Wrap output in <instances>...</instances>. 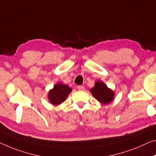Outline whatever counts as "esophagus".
<instances>
[{
    "label": "esophagus",
    "mask_w": 156,
    "mask_h": 156,
    "mask_svg": "<svg viewBox=\"0 0 156 156\" xmlns=\"http://www.w3.org/2000/svg\"><path fill=\"white\" fill-rule=\"evenodd\" d=\"M78 90L80 91H83L84 90H85V87L83 85H79V86H78Z\"/></svg>",
    "instance_id": "1"
}]
</instances>
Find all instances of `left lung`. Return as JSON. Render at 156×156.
Here are the masks:
<instances>
[{
    "mask_svg": "<svg viewBox=\"0 0 156 156\" xmlns=\"http://www.w3.org/2000/svg\"><path fill=\"white\" fill-rule=\"evenodd\" d=\"M90 91L96 99L103 104L110 103L115 96L114 91L101 81H97L95 83L94 87L91 89Z\"/></svg>",
    "mask_w": 156,
    "mask_h": 156,
    "instance_id": "left-lung-1",
    "label": "left lung"
}]
</instances>
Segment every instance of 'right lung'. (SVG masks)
<instances>
[{
  "instance_id": "add662e5",
  "label": "right lung",
  "mask_w": 156,
  "mask_h": 156,
  "mask_svg": "<svg viewBox=\"0 0 156 156\" xmlns=\"http://www.w3.org/2000/svg\"><path fill=\"white\" fill-rule=\"evenodd\" d=\"M72 91L68 85L62 83H58L54 85L53 88L49 91L48 99L52 104L58 105L66 100L69 93Z\"/></svg>"
}]
</instances>
